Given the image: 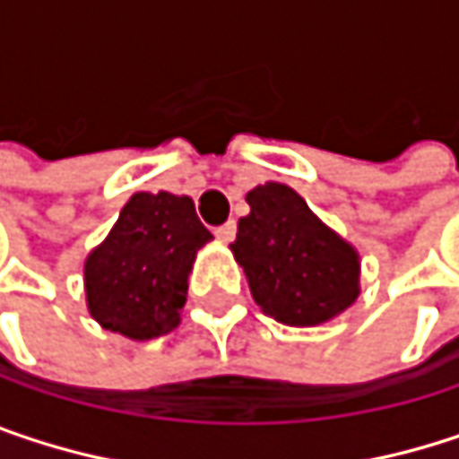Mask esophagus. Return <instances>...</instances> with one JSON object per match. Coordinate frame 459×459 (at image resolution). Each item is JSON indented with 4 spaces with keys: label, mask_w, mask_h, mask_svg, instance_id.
<instances>
[{
    "label": "esophagus",
    "mask_w": 459,
    "mask_h": 459,
    "mask_svg": "<svg viewBox=\"0 0 459 459\" xmlns=\"http://www.w3.org/2000/svg\"><path fill=\"white\" fill-rule=\"evenodd\" d=\"M215 236H218V241H223V244H229L236 238V223L229 221V223H223L221 229H215Z\"/></svg>",
    "instance_id": "34e87169"
}]
</instances>
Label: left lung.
Here are the masks:
<instances>
[{"label": "left lung", "mask_w": 459, "mask_h": 459, "mask_svg": "<svg viewBox=\"0 0 459 459\" xmlns=\"http://www.w3.org/2000/svg\"><path fill=\"white\" fill-rule=\"evenodd\" d=\"M247 204L230 252L265 316L319 326L356 303V247L319 221L295 188L268 180L247 194Z\"/></svg>", "instance_id": "1"}]
</instances>
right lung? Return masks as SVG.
Returning a JSON list of instances; mask_svg holds the SVG:
<instances>
[{
	"label": "right lung",
	"instance_id": "add662e5",
	"mask_svg": "<svg viewBox=\"0 0 459 459\" xmlns=\"http://www.w3.org/2000/svg\"><path fill=\"white\" fill-rule=\"evenodd\" d=\"M212 233L191 196L133 194L108 236L84 260L87 311L103 329L153 340L180 324L188 273Z\"/></svg>",
	"mask_w": 459,
	"mask_h": 459
}]
</instances>
